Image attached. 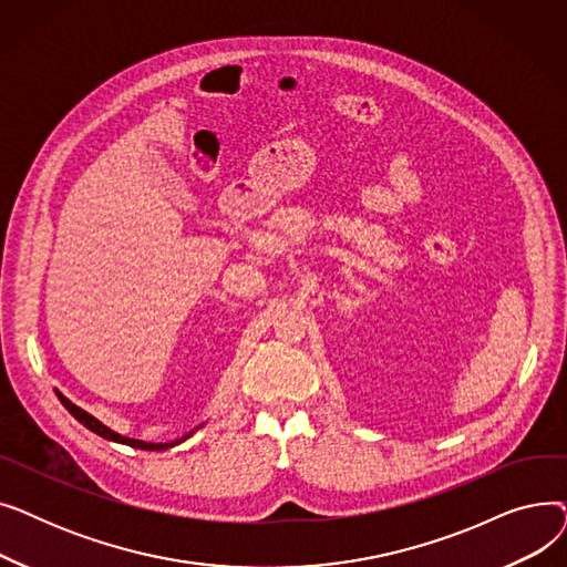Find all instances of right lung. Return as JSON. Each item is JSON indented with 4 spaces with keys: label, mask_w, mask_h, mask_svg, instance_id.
Here are the masks:
<instances>
[{
    "label": "right lung",
    "mask_w": 567,
    "mask_h": 567,
    "mask_svg": "<svg viewBox=\"0 0 567 567\" xmlns=\"http://www.w3.org/2000/svg\"><path fill=\"white\" fill-rule=\"evenodd\" d=\"M56 398L62 400V404L71 411V415H75V421H80L84 427H89L92 432H96L99 436H103V439H110V441H116V443H126V445H133V449H140V451H167V449H172V445H176V443H182L184 439H188V436H184L182 441H172V443H144V441H137V439H128V436H122V434H116V432H112L110 427H105L103 423H99L94 415H89L86 411H82L80 406H75L71 400H66L62 393H56Z\"/></svg>",
    "instance_id": "obj_1"
}]
</instances>
